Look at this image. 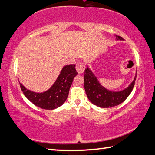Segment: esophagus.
Segmentation results:
<instances>
[{"instance_id":"obj_1","label":"esophagus","mask_w":155,"mask_h":155,"mask_svg":"<svg viewBox=\"0 0 155 155\" xmlns=\"http://www.w3.org/2000/svg\"><path fill=\"white\" fill-rule=\"evenodd\" d=\"M76 70H77L78 74H82L84 70H85V65L81 61L78 62L76 65Z\"/></svg>"}]
</instances>
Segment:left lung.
<instances>
[{
  "mask_svg": "<svg viewBox=\"0 0 155 155\" xmlns=\"http://www.w3.org/2000/svg\"><path fill=\"white\" fill-rule=\"evenodd\" d=\"M116 40H123V38L116 35ZM135 80L136 77L127 89L115 92L104 88L88 67L84 72V87L87 98L91 103L102 108H109L123 103L132 91Z\"/></svg>",
  "mask_w": 155,
  "mask_h": 155,
  "instance_id": "obj_1",
  "label": "left lung"
}]
</instances>
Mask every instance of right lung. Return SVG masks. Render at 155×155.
<instances>
[{
	"mask_svg": "<svg viewBox=\"0 0 155 155\" xmlns=\"http://www.w3.org/2000/svg\"><path fill=\"white\" fill-rule=\"evenodd\" d=\"M77 74L75 65H65L52 87L43 93L33 92L19 83L23 94L33 104L41 109L52 110L61 106L66 101L73 79Z\"/></svg>",
	"mask_w": 155,
	"mask_h": 155,
	"instance_id": "obj_1",
	"label": "right lung"
}]
</instances>
